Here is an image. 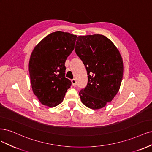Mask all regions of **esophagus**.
<instances>
[{"label": "esophagus", "instance_id": "1", "mask_svg": "<svg viewBox=\"0 0 152 152\" xmlns=\"http://www.w3.org/2000/svg\"><path fill=\"white\" fill-rule=\"evenodd\" d=\"M71 83H72V86H76V85H77L76 80H75V79H73V80H71Z\"/></svg>", "mask_w": 152, "mask_h": 152}]
</instances>
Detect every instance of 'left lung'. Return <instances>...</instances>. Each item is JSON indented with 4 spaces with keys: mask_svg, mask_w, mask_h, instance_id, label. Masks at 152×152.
I'll use <instances>...</instances> for the list:
<instances>
[{
    "mask_svg": "<svg viewBox=\"0 0 152 152\" xmlns=\"http://www.w3.org/2000/svg\"><path fill=\"white\" fill-rule=\"evenodd\" d=\"M75 52L88 75L87 85L79 93L81 100L88 108L102 109L120 88L124 70L120 52L108 38L99 34L78 37Z\"/></svg>",
    "mask_w": 152,
    "mask_h": 152,
    "instance_id": "8db88e82",
    "label": "left lung"
}]
</instances>
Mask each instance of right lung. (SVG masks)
Here are the masks:
<instances>
[{"instance_id": "add662e5", "label": "right lung", "mask_w": 152, "mask_h": 152, "mask_svg": "<svg viewBox=\"0 0 152 152\" xmlns=\"http://www.w3.org/2000/svg\"><path fill=\"white\" fill-rule=\"evenodd\" d=\"M77 36L52 33L39 42L29 61L32 90L41 104L54 107L63 101L71 81L65 77V62L74 50Z\"/></svg>"}]
</instances>
